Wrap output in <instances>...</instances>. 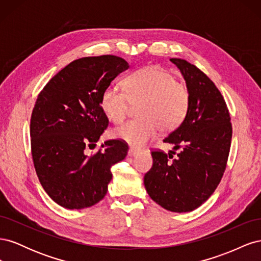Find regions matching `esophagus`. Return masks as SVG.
I'll list each match as a JSON object with an SVG mask.
<instances>
[{
	"mask_svg": "<svg viewBox=\"0 0 261 261\" xmlns=\"http://www.w3.org/2000/svg\"><path fill=\"white\" fill-rule=\"evenodd\" d=\"M139 151L138 149H136V148H133V147H130L129 149H128V155H135L137 152Z\"/></svg>",
	"mask_w": 261,
	"mask_h": 261,
	"instance_id": "obj_1",
	"label": "esophagus"
}]
</instances>
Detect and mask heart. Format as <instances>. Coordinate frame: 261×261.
I'll list each match as a JSON object with an SVG mask.
<instances>
[{"instance_id":"b5f03b06","label":"heart","mask_w":261,"mask_h":261,"mask_svg":"<svg viewBox=\"0 0 261 261\" xmlns=\"http://www.w3.org/2000/svg\"><path fill=\"white\" fill-rule=\"evenodd\" d=\"M124 87L125 90L108 87L102 91V112L112 123L120 124L128 115L132 106H138L139 117L114 128L112 137L140 147L159 129L172 132L185 120L191 92L168 70L156 66L141 68L125 78Z\"/></svg>"}]
</instances>
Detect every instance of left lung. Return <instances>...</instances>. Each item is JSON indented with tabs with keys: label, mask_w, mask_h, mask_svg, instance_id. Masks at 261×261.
<instances>
[{
	"label": "left lung",
	"mask_w": 261,
	"mask_h": 261,
	"mask_svg": "<svg viewBox=\"0 0 261 261\" xmlns=\"http://www.w3.org/2000/svg\"><path fill=\"white\" fill-rule=\"evenodd\" d=\"M179 68L191 92L188 113L164 143L180 148L152 151V168L144 177L153 201L172 212H188L216 191L226 168L232 139L231 117L224 98L210 78L181 59H170Z\"/></svg>",
	"instance_id": "1"
}]
</instances>
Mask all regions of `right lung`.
Listing matches in <instances>:
<instances>
[{
    "label": "right lung",
    "mask_w": 261,
    "mask_h": 261,
    "mask_svg": "<svg viewBox=\"0 0 261 261\" xmlns=\"http://www.w3.org/2000/svg\"><path fill=\"white\" fill-rule=\"evenodd\" d=\"M129 67L115 55L82 58L52 77L39 93L30 120L31 155L39 180L51 199L66 209L99 202L112 179L111 168L127 154L120 139L96 146L109 120L100 107L101 93Z\"/></svg>",
    "instance_id": "right-lung-1"
}]
</instances>
